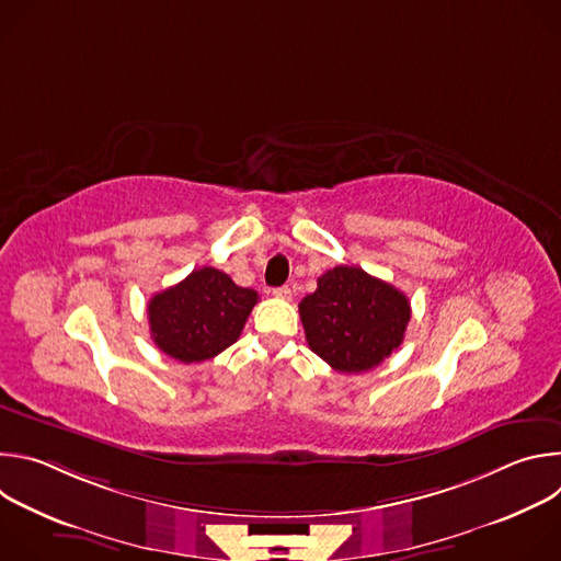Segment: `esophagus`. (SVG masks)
<instances>
[{"label": "esophagus", "instance_id": "esophagus-1", "mask_svg": "<svg viewBox=\"0 0 561 561\" xmlns=\"http://www.w3.org/2000/svg\"><path fill=\"white\" fill-rule=\"evenodd\" d=\"M273 295L279 297V299H290V297H293V290H290L288 286H279V288L273 290Z\"/></svg>", "mask_w": 561, "mask_h": 561}]
</instances>
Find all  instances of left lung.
Instances as JSON below:
<instances>
[{
  "label": "left lung",
  "mask_w": 561,
  "mask_h": 561,
  "mask_svg": "<svg viewBox=\"0 0 561 561\" xmlns=\"http://www.w3.org/2000/svg\"><path fill=\"white\" fill-rule=\"evenodd\" d=\"M299 317L314 355L340 373H364L404 342L411 301L357 266H335L299 301Z\"/></svg>",
  "instance_id": "8db88e82"
}]
</instances>
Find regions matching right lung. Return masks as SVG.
Segmentation results:
<instances>
[{"instance_id": "1", "label": "right lung", "mask_w": 561, "mask_h": 561, "mask_svg": "<svg viewBox=\"0 0 561 561\" xmlns=\"http://www.w3.org/2000/svg\"><path fill=\"white\" fill-rule=\"evenodd\" d=\"M260 295L204 266L148 301L150 337L182 364L206 362L242 335Z\"/></svg>"}]
</instances>
